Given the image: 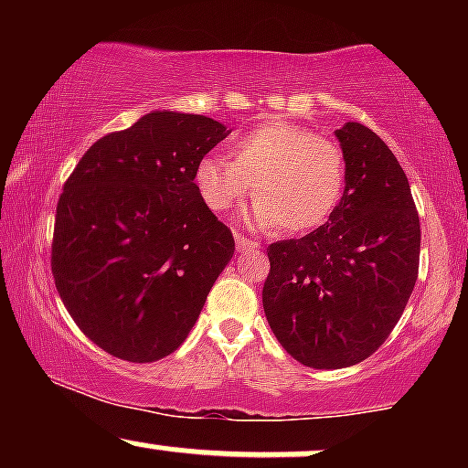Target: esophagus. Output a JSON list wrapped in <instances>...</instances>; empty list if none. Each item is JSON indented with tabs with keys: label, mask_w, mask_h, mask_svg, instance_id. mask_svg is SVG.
Here are the masks:
<instances>
[{
	"label": "esophagus",
	"mask_w": 468,
	"mask_h": 468,
	"mask_svg": "<svg viewBox=\"0 0 468 468\" xmlns=\"http://www.w3.org/2000/svg\"><path fill=\"white\" fill-rule=\"evenodd\" d=\"M235 246H238L239 252H249V250H260V244L252 239H246L244 235L235 233Z\"/></svg>",
	"instance_id": "obj_1"
}]
</instances>
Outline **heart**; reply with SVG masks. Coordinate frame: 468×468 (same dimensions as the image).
Returning a JSON list of instances; mask_svg holds the SVG:
<instances>
[{
  "mask_svg": "<svg viewBox=\"0 0 468 468\" xmlns=\"http://www.w3.org/2000/svg\"><path fill=\"white\" fill-rule=\"evenodd\" d=\"M229 154L202 155L193 171L197 196L213 213L239 207L252 189L257 200L246 211L250 227L282 224L288 233H305L321 227L341 200V147L305 127L264 122L230 138Z\"/></svg>",
  "mask_w": 468,
  "mask_h": 468,
  "instance_id": "b5f03b06",
  "label": "heart"
}]
</instances>
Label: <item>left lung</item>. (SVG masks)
<instances>
[{
    "mask_svg": "<svg viewBox=\"0 0 468 468\" xmlns=\"http://www.w3.org/2000/svg\"><path fill=\"white\" fill-rule=\"evenodd\" d=\"M346 189L324 227L268 246L261 302L294 361L341 369L365 361L399 324L418 279L420 219L405 171L369 127L336 130Z\"/></svg>",
    "mask_w": 468,
    "mask_h": 468,
    "instance_id": "1",
    "label": "left lung"
}]
</instances>
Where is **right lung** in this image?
<instances>
[{
    "mask_svg": "<svg viewBox=\"0 0 468 468\" xmlns=\"http://www.w3.org/2000/svg\"><path fill=\"white\" fill-rule=\"evenodd\" d=\"M229 133L207 116L149 112L96 141L63 186L52 275L74 324L112 356L178 350L233 257V233L193 182Z\"/></svg>",
    "mask_w": 468,
    "mask_h": 468,
    "instance_id": "add662e5",
    "label": "right lung"
}]
</instances>
